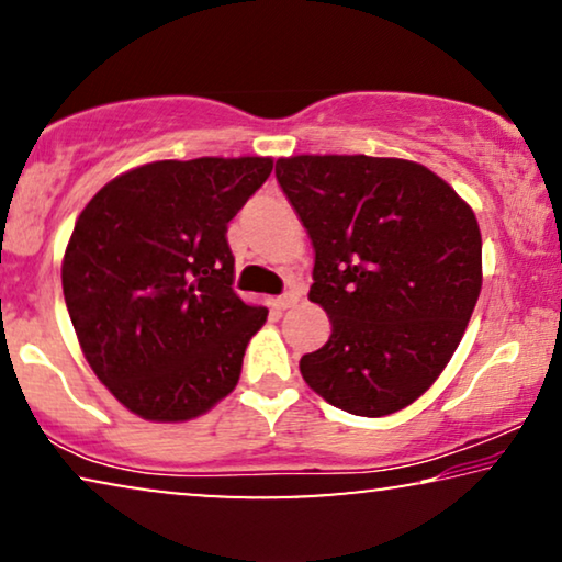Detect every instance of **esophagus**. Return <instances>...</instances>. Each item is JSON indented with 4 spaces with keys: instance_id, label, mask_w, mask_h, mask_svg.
Listing matches in <instances>:
<instances>
[{
    "instance_id": "1",
    "label": "esophagus",
    "mask_w": 562,
    "mask_h": 562,
    "mask_svg": "<svg viewBox=\"0 0 562 562\" xmlns=\"http://www.w3.org/2000/svg\"><path fill=\"white\" fill-rule=\"evenodd\" d=\"M299 296H302L299 291H286V294L276 299V306H279V310H289V306H294L299 302Z\"/></svg>"
}]
</instances>
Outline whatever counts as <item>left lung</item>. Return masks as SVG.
I'll return each mask as SVG.
<instances>
[{
  "instance_id": "obj_1",
  "label": "left lung",
  "mask_w": 562,
  "mask_h": 562,
  "mask_svg": "<svg viewBox=\"0 0 562 562\" xmlns=\"http://www.w3.org/2000/svg\"><path fill=\"white\" fill-rule=\"evenodd\" d=\"M276 179L310 233V302L333 322L299 360L312 391L358 417L425 394L481 294V229L450 183L402 158L291 156Z\"/></svg>"
}]
</instances>
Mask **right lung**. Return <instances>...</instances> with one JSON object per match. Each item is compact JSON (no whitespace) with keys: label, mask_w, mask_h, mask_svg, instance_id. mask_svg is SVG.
Masks as SVG:
<instances>
[{"label":"right lung","mask_w":562,"mask_h":562,"mask_svg":"<svg viewBox=\"0 0 562 562\" xmlns=\"http://www.w3.org/2000/svg\"><path fill=\"white\" fill-rule=\"evenodd\" d=\"M273 158L137 166L83 206L60 281L97 379L150 422H187L237 386L266 306L235 294L227 222Z\"/></svg>","instance_id":"obj_1"}]
</instances>
